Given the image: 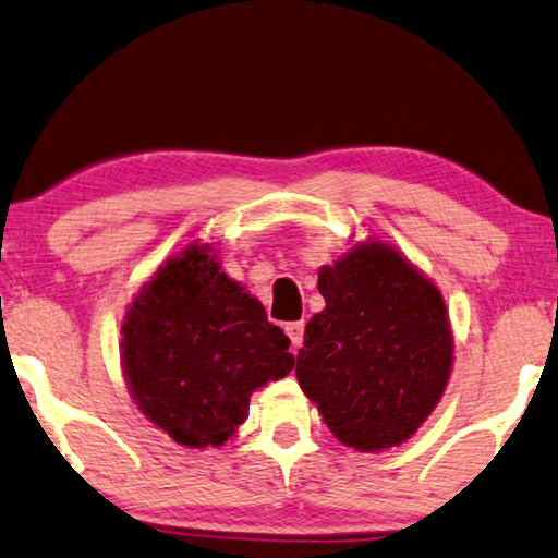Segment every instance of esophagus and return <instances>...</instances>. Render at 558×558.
<instances>
[{"label": "esophagus", "instance_id": "esophagus-1", "mask_svg": "<svg viewBox=\"0 0 558 558\" xmlns=\"http://www.w3.org/2000/svg\"><path fill=\"white\" fill-rule=\"evenodd\" d=\"M289 339H292V350L296 352L299 347H302V339H304V322H289L284 327Z\"/></svg>", "mask_w": 558, "mask_h": 558}]
</instances>
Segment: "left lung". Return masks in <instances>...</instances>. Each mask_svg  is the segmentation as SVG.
I'll return each mask as SVG.
<instances>
[{
  "mask_svg": "<svg viewBox=\"0 0 558 558\" xmlns=\"http://www.w3.org/2000/svg\"><path fill=\"white\" fill-rule=\"evenodd\" d=\"M296 379L329 430L362 453L400 446L446 392L453 332L440 289L383 241L319 269Z\"/></svg>",
  "mask_w": 558,
  "mask_h": 558,
  "instance_id": "1",
  "label": "left lung"
}]
</instances>
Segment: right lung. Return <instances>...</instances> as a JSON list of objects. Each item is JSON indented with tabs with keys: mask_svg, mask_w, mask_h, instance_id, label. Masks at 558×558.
<instances>
[{
	"mask_svg": "<svg viewBox=\"0 0 558 558\" xmlns=\"http://www.w3.org/2000/svg\"><path fill=\"white\" fill-rule=\"evenodd\" d=\"M120 360L141 413L185 448L223 446L248 417L252 392L294 367L289 337L208 244L183 248L141 287Z\"/></svg>",
	"mask_w": 558,
	"mask_h": 558,
	"instance_id": "right-lung-1",
	"label": "right lung"
}]
</instances>
